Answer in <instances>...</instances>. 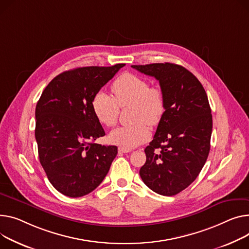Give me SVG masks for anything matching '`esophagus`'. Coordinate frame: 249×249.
Here are the masks:
<instances>
[{"mask_svg":"<svg viewBox=\"0 0 249 249\" xmlns=\"http://www.w3.org/2000/svg\"><path fill=\"white\" fill-rule=\"evenodd\" d=\"M118 150H119V152H121V153H129V152L132 151V149H130V148H125V147H119Z\"/></svg>","mask_w":249,"mask_h":249,"instance_id":"34e87169","label":"esophagus"}]
</instances>
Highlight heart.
I'll list each match as a JSON object with an SVG mask.
<instances>
[{"label": "heart", "instance_id": "heart-1", "mask_svg": "<svg viewBox=\"0 0 249 249\" xmlns=\"http://www.w3.org/2000/svg\"><path fill=\"white\" fill-rule=\"evenodd\" d=\"M114 98L103 91L95 94L92 110L97 120L112 127L118 120L119 108L130 107V125L120 126L109 134L111 143L133 148L145 142L150 135L146 124L156 125L165 111V98L159 87H149V82L135 74L124 73L112 84Z\"/></svg>", "mask_w": 249, "mask_h": 249}]
</instances>
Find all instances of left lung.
Segmentation results:
<instances>
[{
    "mask_svg": "<svg viewBox=\"0 0 249 249\" xmlns=\"http://www.w3.org/2000/svg\"><path fill=\"white\" fill-rule=\"evenodd\" d=\"M132 68L158 80L165 98L164 114L144 150L146 162L140 176L154 192L176 195L196 179L209 154L212 115L206 92L180 65L155 63Z\"/></svg>",
    "mask_w": 249,
    "mask_h": 249,
    "instance_id": "8db88e82",
    "label": "left lung"
}]
</instances>
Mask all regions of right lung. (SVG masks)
<instances>
[{"label":"right lung","mask_w":249,"mask_h":249,"mask_svg":"<svg viewBox=\"0 0 249 249\" xmlns=\"http://www.w3.org/2000/svg\"><path fill=\"white\" fill-rule=\"evenodd\" d=\"M124 66L65 71L49 83L39 99L35 137L40 163L51 184L66 196L92 192L117 155L116 146L94 143L105 131L93 113L92 100Z\"/></svg>","instance_id":"right-lung-1"}]
</instances>
